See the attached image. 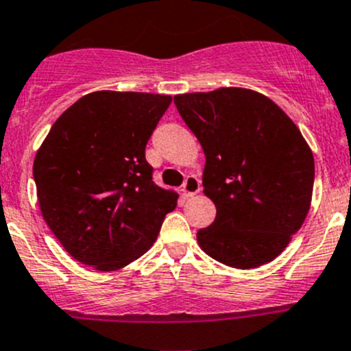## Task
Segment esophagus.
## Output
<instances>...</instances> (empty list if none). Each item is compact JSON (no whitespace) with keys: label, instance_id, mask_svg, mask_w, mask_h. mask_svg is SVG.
Listing matches in <instances>:
<instances>
[{"label":"esophagus","instance_id":"1","mask_svg":"<svg viewBox=\"0 0 351 351\" xmlns=\"http://www.w3.org/2000/svg\"><path fill=\"white\" fill-rule=\"evenodd\" d=\"M200 189H202V186H200V180L197 178L195 175H190L186 176V180L183 182L182 192L185 197H192L195 195V193H199Z\"/></svg>","mask_w":351,"mask_h":351}]
</instances>
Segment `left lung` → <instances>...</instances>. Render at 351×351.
I'll return each instance as SVG.
<instances>
[{"instance_id":"8db88e82","label":"left lung","mask_w":351,"mask_h":351,"mask_svg":"<svg viewBox=\"0 0 351 351\" xmlns=\"http://www.w3.org/2000/svg\"><path fill=\"white\" fill-rule=\"evenodd\" d=\"M206 154L204 193L216 219L197 231L224 266L252 269L276 258L304 224L314 156L297 125L269 97L238 87L175 96Z\"/></svg>"}]
</instances>
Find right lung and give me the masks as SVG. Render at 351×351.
Here are the masks:
<instances>
[{
    "mask_svg": "<svg viewBox=\"0 0 351 351\" xmlns=\"http://www.w3.org/2000/svg\"><path fill=\"white\" fill-rule=\"evenodd\" d=\"M171 96L99 90L51 127L36 154L40 213L64 250L97 271L144 255L178 195L152 182L145 145Z\"/></svg>",
    "mask_w": 351,
    "mask_h": 351,
    "instance_id": "add662e5",
    "label": "right lung"
}]
</instances>
